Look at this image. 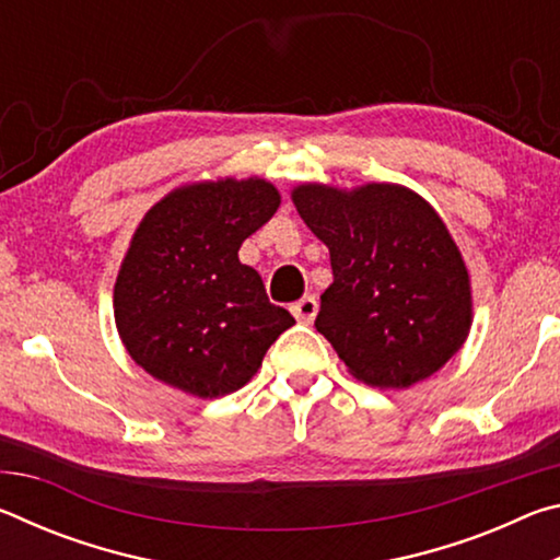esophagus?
Masks as SVG:
<instances>
[{"label":"esophagus","instance_id":"34e87169","mask_svg":"<svg viewBox=\"0 0 560 560\" xmlns=\"http://www.w3.org/2000/svg\"><path fill=\"white\" fill-rule=\"evenodd\" d=\"M291 314L296 316L299 324H311L318 314V301L314 296H303L291 306Z\"/></svg>","mask_w":560,"mask_h":560}]
</instances>
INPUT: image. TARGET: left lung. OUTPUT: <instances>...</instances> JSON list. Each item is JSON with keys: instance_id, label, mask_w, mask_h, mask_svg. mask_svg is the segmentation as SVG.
Returning a JSON list of instances; mask_svg holds the SVG:
<instances>
[{"instance_id": "8db88e82", "label": "left lung", "mask_w": 560, "mask_h": 560, "mask_svg": "<svg viewBox=\"0 0 560 560\" xmlns=\"http://www.w3.org/2000/svg\"><path fill=\"white\" fill-rule=\"evenodd\" d=\"M293 205L330 252L316 330L348 371L381 390L438 373L471 324L467 267L440 214L397 185H301Z\"/></svg>"}]
</instances>
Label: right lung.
I'll list each match as a JSON object with an SVG mask.
<instances>
[{"label": "right lung", "instance_id": "right-lung-1", "mask_svg": "<svg viewBox=\"0 0 560 560\" xmlns=\"http://www.w3.org/2000/svg\"><path fill=\"white\" fill-rule=\"evenodd\" d=\"M267 179L170 192L140 222L116 281V324L140 368L197 397L240 390L293 326L240 246L279 210Z\"/></svg>", "mask_w": 560, "mask_h": 560}]
</instances>
